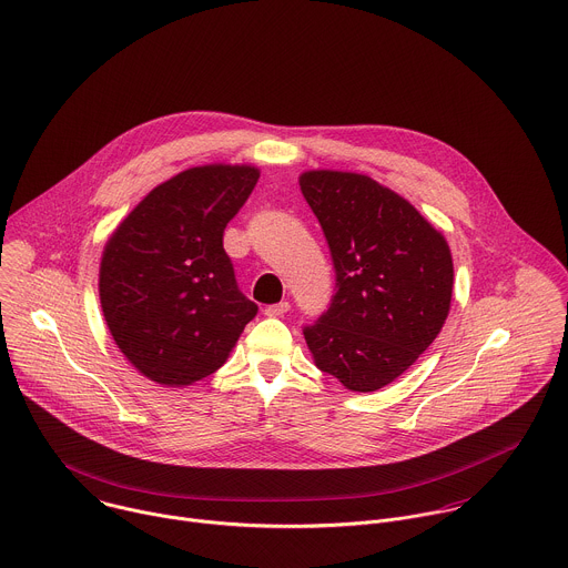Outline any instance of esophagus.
<instances>
[{
  "mask_svg": "<svg viewBox=\"0 0 568 568\" xmlns=\"http://www.w3.org/2000/svg\"><path fill=\"white\" fill-rule=\"evenodd\" d=\"M287 312H290V303L287 301H281V303H274V305L265 307V316H270V318H278V316H283Z\"/></svg>",
  "mask_w": 568,
  "mask_h": 568,
  "instance_id": "1",
  "label": "esophagus"
}]
</instances>
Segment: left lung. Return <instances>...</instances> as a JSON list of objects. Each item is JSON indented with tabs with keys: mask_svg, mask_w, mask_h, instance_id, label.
<instances>
[{
	"mask_svg": "<svg viewBox=\"0 0 568 568\" xmlns=\"http://www.w3.org/2000/svg\"><path fill=\"white\" fill-rule=\"evenodd\" d=\"M298 183L336 270L329 310L303 329L307 347L345 389L376 392L418 361L449 316V243L407 199L367 174L307 170Z\"/></svg>",
	"mask_w": 568,
	"mask_h": 568,
	"instance_id": "obj_1",
	"label": "left lung"
}]
</instances>
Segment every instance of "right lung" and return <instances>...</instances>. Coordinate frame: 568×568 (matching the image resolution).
<instances>
[{"label":"right lung","instance_id":"right-lung-1","mask_svg":"<svg viewBox=\"0 0 568 568\" xmlns=\"http://www.w3.org/2000/svg\"><path fill=\"white\" fill-rule=\"evenodd\" d=\"M254 165L210 163L150 190L99 265L105 325L145 378L187 387L214 374L258 307L236 285L223 230L252 194Z\"/></svg>","mask_w":568,"mask_h":568}]
</instances>
